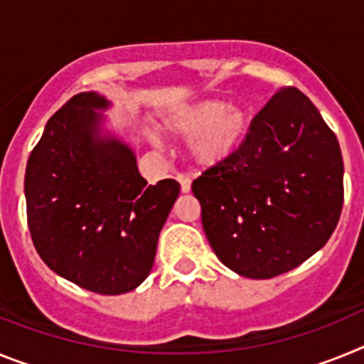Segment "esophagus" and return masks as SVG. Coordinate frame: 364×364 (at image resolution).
I'll return each instance as SVG.
<instances>
[{
  "label": "esophagus",
  "instance_id": "34e87169",
  "mask_svg": "<svg viewBox=\"0 0 364 364\" xmlns=\"http://www.w3.org/2000/svg\"><path fill=\"white\" fill-rule=\"evenodd\" d=\"M176 180H178L180 184V189H182V193H189L191 191V178L186 175H178L176 176Z\"/></svg>",
  "mask_w": 364,
  "mask_h": 364
}]
</instances>
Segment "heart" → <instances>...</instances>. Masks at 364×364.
Here are the masks:
<instances>
[{
    "instance_id": "b5f03b06",
    "label": "heart",
    "mask_w": 364,
    "mask_h": 364,
    "mask_svg": "<svg viewBox=\"0 0 364 364\" xmlns=\"http://www.w3.org/2000/svg\"><path fill=\"white\" fill-rule=\"evenodd\" d=\"M167 131L193 138L191 156L200 166H217L237 151L246 133V117L220 100L182 105L166 118Z\"/></svg>"
}]
</instances>
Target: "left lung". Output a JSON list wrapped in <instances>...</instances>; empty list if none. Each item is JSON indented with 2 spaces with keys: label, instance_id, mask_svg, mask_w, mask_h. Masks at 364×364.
<instances>
[{
  "label": "left lung",
  "instance_id": "8db88e82",
  "mask_svg": "<svg viewBox=\"0 0 364 364\" xmlns=\"http://www.w3.org/2000/svg\"><path fill=\"white\" fill-rule=\"evenodd\" d=\"M343 156L306 95L281 87L230 159L193 180L205 237L247 279L297 268L324 246L343 210Z\"/></svg>",
  "mask_w": 364,
  "mask_h": 364
}]
</instances>
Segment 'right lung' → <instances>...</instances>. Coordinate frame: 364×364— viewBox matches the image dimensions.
Wrapping results in <instances>:
<instances>
[{
    "label": "right lung",
    "instance_id": "1",
    "mask_svg": "<svg viewBox=\"0 0 364 364\" xmlns=\"http://www.w3.org/2000/svg\"><path fill=\"white\" fill-rule=\"evenodd\" d=\"M107 105L98 92H80L54 112L28 156L25 198L45 264L80 288L120 295L149 275L180 184L147 186L133 151L100 134L95 109Z\"/></svg>",
    "mask_w": 364,
    "mask_h": 364
}]
</instances>
